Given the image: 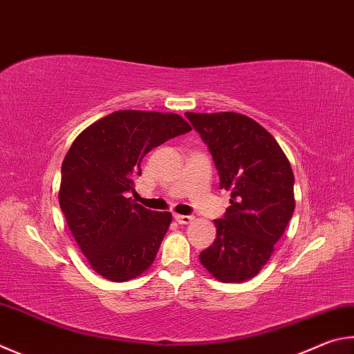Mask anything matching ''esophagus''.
Listing matches in <instances>:
<instances>
[{"instance_id":"obj_1","label":"esophagus","mask_w":354,"mask_h":354,"mask_svg":"<svg viewBox=\"0 0 354 354\" xmlns=\"http://www.w3.org/2000/svg\"><path fill=\"white\" fill-rule=\"evenodd\" d=\"M175 221L179 224H189L194 221V216H189V215H175Z\"/></svg>"}]
</instances>
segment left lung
<instances>
[{"instance_id": "8db88e82", "label": "left lung", "mask_w": 354, "mask_h": 354, "mask_svg": "<svg viewBox=\"0 0 354 354\" xmlns=\"http://www.w3.org/2000/svg\"><path fill=\"white\" fill-rule=\"evenodd\" d=\"M185 118L209 147L220 189L230 192V207L215 220L216 239L199 261L223 283H241L261 271L291 220V164L272 134L248 115L224 111Z\"/></svg>"}]
</instances>
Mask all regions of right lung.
I'll list each match as a JSON object with an SVG mask.
<instances>
[{
	"label": "right lung",
	"mask_w": 354,
	"mask_h": 354,
	"mask_svg": "<svg viewBox=\"0 0 354 354\" xmlns=\"http://www.w3.org/2000/svg\"><path fill=\"white\" fill-rule=\"evenodd\" d=\"M192 130L175 113L124 110L85 128L62 164L59 203L68 227L95 272L106 280L139 277L155 261L170 212L134 203L142 158Z\"/></svg>",
	"instance_id": "add662e5"
}]
</instances>
